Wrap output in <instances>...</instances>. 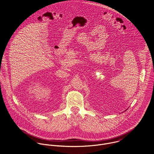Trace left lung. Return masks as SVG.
Instances as JSON below:
<instances>
[{"instance_id":"left-lung-1","label":"left lung","mask_w":154,"mask_h":154,"mask_svg":"<svg viewBox=\"0 0 154 154\" xmlns=\"http://www.w3.org/2000/svg\"><path fill=\"white\" fill-rule=\"evenodd\" d=\"M126 110H125V111H126Z\"/></svg>"}]
</instances>
